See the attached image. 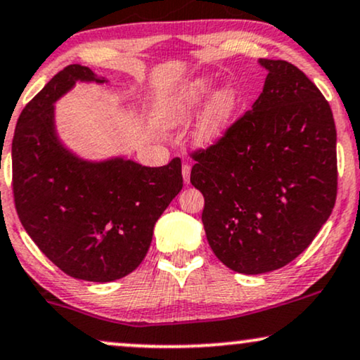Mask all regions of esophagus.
I'll return each mask as SVG.
<instances>
[{"mask_svg":"<svg viewBox=\"0 0 360 360\" xmlns=\"http://www.w3.org/2000/svg\"><path fill=\"white\" fill-rule=\"evenodd\" d=\"M190 172H192V167L188 165V163H185L184 167H181V175H184V181L185 184H190Z\"/></svg>","mask_w":360,"mask_h":360,"instance_id":"1","label":"esophagus"}]
</instances>
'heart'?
<instances>
[{
  "label": "heart",
  "instance_id": "obj_1",
  "mask_svg": "<svg viewBox=\"0 0 360 360\" xmlns=\"http://www.w3.org/2000/svg\"><path fill=\"white\" fill-rule=\"evenodd\" d=\"M215 88L212 77L200 75L175 90L167 93L160 100L157 120L165 130L185 127L197 115L198 108ZM238 108V95L233 86L225 85L217 88L198 115L193 128V141L198 146H212L227 135L232 127L235 112Z\"/></svg>",
  "mask_w": 360,
  "mask_h": 360
}]
</instances>
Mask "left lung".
Masks as SVG:
<instances>
[{
	"mask_svg": "<svg viewBox=\"0 0 360 360\" xmlns=\"http://www.w3.org/2000/svg\"><path fill=\"white\" fill-rule=\"evenodd\" d=\"M264 91L207 152L190 181L205 198L208 245L233 272L287 265L310 245L337 195L335 123L319 88L297 66L260 58Z\"/></svg>",
	"mask_w": 360,
	"mask_h": 360,
	"instance_id": "left-lung-1",
	"label": "left lung"
}]
</instances>
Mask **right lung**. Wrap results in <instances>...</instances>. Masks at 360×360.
Segmentation results:
<instances>
[{
  "label": "right lung",
  "mask_w": 360,
  "mask_h": 360,
  "mask_svg": "<svg viewBox=\"0 0 360 360\" xmlns=\"http://www.w3.org/2000/svg\"><path fill=\"white\" fill-rule=\"evenodd\" d=\"M77 83L108 79L70 65L21 112L11 145L13 193L26 233L58 269L105 283L145 259L155 224L184 187L181 162L143 167L123 155L88 160L70 150L58 135L55 103Z\"/></svg>",
  "instance_id": "add662e5"
}]
</instances>
